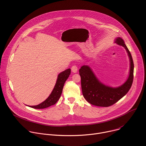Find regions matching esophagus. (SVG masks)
Wrapping results in <instances>:
<instances>
[{
    "instance_id": "34e87169",
    "label": "esophagus",
    "mask_w": 146,
    "mask_h": 146,
    "mask_svg": "<svg viewBox=\"0 0 146 146\" xmlns=\"http://www.w3.org/2000/svg\"><path fill=\"white\" fill-rule=\"evenodd\" d=\"M71 70H72V72H73V73H77V72L78 71V68L77 66L76 65H74L73 66L72 68H71Z\"/></svg>"
}]
</instances>
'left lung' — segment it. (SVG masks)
Wrapping results in <instances>:
<instances>
[{
	"instance_id": "obj_1",
	"label": "left lung",
	"mask_w": 146,
	"mask_h": 146,
	"mask_svg": "<svg viewBox=\"0 0 146 146\" xmlns=\"http://www.w3.org/2000/svg\"><path fill=\"white\" fill-rule=\"evenodd\" d=\"M115 43L125 48L129 58V76L123 84L117 87L104 84L88 65L82 66L79 70L83 96L88 102L94 106L109 107L114 105L128 93L132 84L134 64L132 55L122 38L117 37Z\"/></svg>"
}]
</instances>
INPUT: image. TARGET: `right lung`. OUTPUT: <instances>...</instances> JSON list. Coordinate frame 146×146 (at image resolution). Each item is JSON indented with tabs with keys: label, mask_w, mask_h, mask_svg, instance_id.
Segmentation results:
<instances>
[{
	"label": "right lung",
	"mask_w": 146,
	"mask_h": 146,
	"mask_svg": "<svg viewBox=\"0 0 146 146\" xmlns=\"http://www.w3.org/2000/svg\"><path fill=\"white\" fill-rule=\"evenodd\" d=\"M71 70L70 69H66L62 72L60 73L58 75L56 84L54 86L50 96L42 103H40L39 105L36 106H28L30 108L37 109H41L48 108L52 105H55L59 100L62 92L64 84L66 80L68 78L69 75L70 74Z\"/></svg>",
	"instance_id": "obj_1"
}]
</instances>
